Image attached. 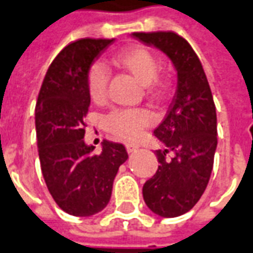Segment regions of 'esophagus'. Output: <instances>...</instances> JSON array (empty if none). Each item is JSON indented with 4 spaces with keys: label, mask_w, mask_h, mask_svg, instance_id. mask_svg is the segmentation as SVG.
<instances>
[{
    "label": "esophagus",
    "mask_w": 253,
    "mask_h": 253,
    "mask_svg": "<svg viewBox=\"0 0 253 253\" xmlns=\"http://www.w3.org/2000/svg\"><path fill=\"white\" fill-rule=\"evenodd\" d=\"M125 148H126L128 152H136L139 150V144H136V143H126Z\"/></svg>",
    "instance_id": "1"
}]
</instances>
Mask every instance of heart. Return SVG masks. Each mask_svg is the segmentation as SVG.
<instances>
[{"mask_svg": "<svg viewBox=\"0 0 253 253\" xmlns=\"http://www.w3.org/2000/svg\"><path fill=\"white\" fill-rule=\"evenodd\" d=\"M114 62L130 72L141 84L146 85L147 92L155 99H162L168 94V83L159 78V61L151 50L144 46H129L117 51L113 57ZM109 71L101 62L89 66L87 75V87L92 101L101 102L106 98ZM152 123L151 113L144 109H114L105 118L106 128L113 135L130 139L135 137L141 128Z\"/></svg>", "mask_w": 253, "mask_h": 253, "instance_id": "b5f03b06", "label": "heart"}]
</instances>
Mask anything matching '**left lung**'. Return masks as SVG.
<instances>
[{
    "label": "left lung",
    "instance_id": "left-lung-1",
    "mask_svg": "<svg viewBox=\"0 0 253 253\" xmlns=\"http://www.w3.org/2000/svg\"><path fill=\"white\" fill-rule=\"evenodd\" d=\"M132 35L162 50L177 71V91L154 130L165 146L155 151L158 170L143 185L147 207L174 218L192 209L209 184L218 143L215 105L202 62L184 38L173 31Z\"/></svg>",
    "mask_w": 253,
    "mask_h": 253
}]
</instances>
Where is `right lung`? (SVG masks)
Returning a JSON list of instances; mask_svg holds the SVG:
<instances>
[{"mask_svg":"<svg viewBox=\"0 0 253 253\" xmlns=\"http://www.w3.org/2000/svg\"><path fill=\"white\" fill-rule=\"evenodd\" d=\"M114 39H79L61 50L43 79L35 107L38 152L50 195L75 216L94 215L110 200L118 168L128 159L121 143L103 140L102 151L84 143L89 98L87 75Z\"/></svg>","mask_w":253,"mask_h":253,"instance_id":"obj_1","label":"right lung"}]
</instances>
